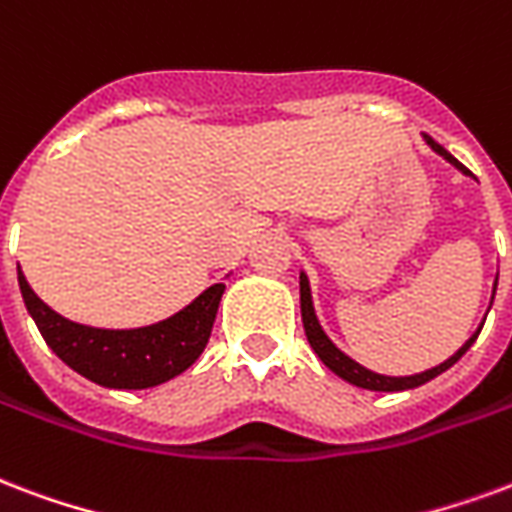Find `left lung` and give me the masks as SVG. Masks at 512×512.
I'll list each match as a JSON object with an SVG mask.
<instances>
[{
    "label": "left lung",
    "instance_id": "1",
    "mask_svg": "<svg viewBox=\"0 0 512 512\" xmlns=\"http://www.w3.org/2000/svg\"><path fill=\"white\" fill-rule=\"evenodd\" d=\"M423 140L429 143L431 151H437L442 160H448L450 165L456 170H461L464 176H472L461 162L450 154L448 149H442L437 140L429 138V135H423ZM494 293H497V285H494ZM491 301H494V295H491ZM301 320H304V331H306V339H309V344H312V350L317 352V358L331 369L333 374H339L342 380H347L350 385H358V388H366V391H382V393H396V391H410V388H418V385H423V382L434 380V377H439L442 372H448L450 366L464 355V352L475 344V339H478L480 328H483V323H480V328L472 336H469L467 342L461 344L453 355H450L448 361H442L439 366H434V369H426V372L420 374H410V377H388V374H377L372 372V369H366V366H361L358 361H352L350 355H344L336 344L328 339V333L323 331V325H320V320H317V312H314V304H312V287H309V276L301 271Z\"/></svg>",
    "mask_w": 512,
    "mask_h": 512
}]
</instances>
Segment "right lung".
Returning <instances> with one entry per match:
<instances>
[{"mask_svg": "<svg viewBox=\"0 0 512 512\" xmlns=\"http://www.w3.org/2000/svg\"><path fill=\"white\" fill-rule=\"evenodd\" d=\"M24 304L45 344L73 372L102 388L143 391L179 377L206 350L225 285H211L168 320L143 328H92L67 320L43 304L18 268Z\"/></svg>", "mask_w": 512, "mask_h": 512, "instance_id": "obj_1", "label": "right lung"}]
</instances>
